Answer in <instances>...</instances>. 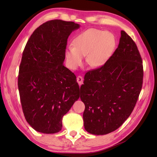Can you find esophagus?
Masks as SVG:
<instances>
[{
    "instance_id": "esophagus-1",
    "label": "esophagus",
    "mask_w": 157,
    "mask_h": 157,
    "mask_svg": "<svg viewBox=\"0 0 157 157\" xmlns=\"http://www.w3.org/2000/svg\"><path fill=\"white\" fill-rule=\"evenodd\" d=\"M77 81H78V84H79V85L80 86V85H81V84L83 83V78H82L81 76H78L77 77Z\"/></svg>"
}]
</instances>
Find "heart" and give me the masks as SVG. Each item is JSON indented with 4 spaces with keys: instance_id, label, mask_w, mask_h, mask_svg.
<instances>
[{
    "instance_id": "b5f03b06",
    "label": "heart",
    "mask_w": 157,
    "mask_h": 157,
    "mask_svg": "<svg viewBox=\"0 0 157 157\" xmlns=\"http://www.w3.org/2000/svg\"><path fill=\"white\" fill-rule=\"evenodd\" d=\"M73 46L65 49V56L69 67L76 70L83 64L86 55L87 63L94 68L105 65L112 56L117 40L111 32L97 29H88L73 40Z\"/></svg>"
}]
</instances>
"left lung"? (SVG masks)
Returning a JSON list of instances; mask_svg holds the SVG:
<instances>
[{
    "instance_id": "8db88e82",
    "label": "left lung",
    "mask_w": 157,
    "mask_h": 157,
    "mask_svg": "<svg viewBox=\"0 0 157 157\" xmlns=\"http://www.w3.org/2000/svg\"><path fill=\"white\" fill-rule=\"evenodd\" d=\"M84 79L80 98L85 105V130L94 135L116 130L132 112L142 88L143 61L134 41L121 30L109 61L86 72Z\"/></svg>"
}]
</instances>
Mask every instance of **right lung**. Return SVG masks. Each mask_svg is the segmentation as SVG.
Segmentation results:
<instances>
[{
  "label": "right lung",
  "mask_w": 157,
  "mask_h": 157,
  "mask_svg": "<svg viewBox=\"0 0 157 157\" xmlns=\"http://www.w3.org/2000/svg\"><path fill=\"white\" fill-rule=\"evenodd\" d=\"M80 25L48 21L31 35L23 52L18 85L25 118L39 132L55 134L79 97L76 77L63 65L67 39Z\"/></svg>",
  "instance_id": "obj_1"
}]
</instances>
